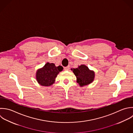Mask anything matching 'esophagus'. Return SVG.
<instances>
[{"label":"esophagus","mask_w":133,"mask_h":133,"mask_svg":"<svg viewBox=\"0 0 133 133\" xmlns=\"http://www.w3.org/2000/svg\"><path fill=\"white\" fill-rule=\"evenodd\" d=\"M69 66H67V67H65V68H64V69L65 70H68L69 69Z\"/></svg>","instance_id":"esophagus-1"}]
</instances>
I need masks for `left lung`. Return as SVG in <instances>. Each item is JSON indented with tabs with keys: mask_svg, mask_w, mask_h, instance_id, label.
Here are the masks:
<instances>
[{
	"mask_svg": "<svg viewBox=\"0 0 133 133\" xmlns=\"http://www.w3.org/2000/svg\"><path fill=\"white\" fill-rule=\"evenodd\" d=\"M77 78V82L80 87L88 85L91 83L94 79L95 72L91 70L84 65H81L77 68L71 69Z\"/></svg>",
	"mask_w": 133,
	"mask_h": 133,
	"instance_id": "8db88e82",
	"label": "left lung"
}]
</instances>
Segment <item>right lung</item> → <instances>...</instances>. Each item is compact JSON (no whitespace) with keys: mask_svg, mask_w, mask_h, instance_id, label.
<instances>
[{"mask_svg":"<svg viewBox=\"0 0 133 133\" xmlns=\"http://www.w3.org/2000/svg\"><path fill=\"white\" fill-rule=\"evenodd\" d=\"M63 70V67L61 66L56 67L54 63H46L42 68L37 71L36 80L41 85L50 86L54 83L57 75Z\"/></svg>","mask_w":133,"mask_h":133,"instance_id":"1","label":"right lung"}]
</instances>
